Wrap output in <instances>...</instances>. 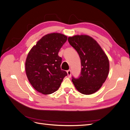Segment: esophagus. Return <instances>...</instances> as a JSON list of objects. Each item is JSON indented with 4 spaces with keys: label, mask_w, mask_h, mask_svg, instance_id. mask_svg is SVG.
I'll return each instance as SVG.
<instances>
[{
    "label": "esophagus",
    "mask_w": 130,
    "mask_h": 130,
    "mask_svg": "<svg viewBox=\"0 0 130 130\" xmlns=\"http://www.w3.org/2000/svg\"><path fill=\"white\" fill-rule=\"evenodd\" d=\"M67 74L69 77H70V76H71V74H72V71L71 70H68L67 71Z\"/></svg>",
    "instance_id": "obj_1"
}]
</instances>
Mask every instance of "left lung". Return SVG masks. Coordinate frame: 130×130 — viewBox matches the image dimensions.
I'll list each match as a JSON object with an SVG mask.
<instances>
[{"label": "left lung", "mask_w": 130, "mask_h": 130, "mask_svg": "<svg viewBox=\"0 0 130 130\" xmlns=\"http://www.w3.org/2000/svg\"><path fill=\"white\" fill-rule=\"evenodd\" d=\"M81 60V71L72 82L78 92L89 95L98 91L109 73L108 58L97 42L88 35H76L68 38Z\"/></svg>", "instance_id": "left-lung-1"}]
</instances>
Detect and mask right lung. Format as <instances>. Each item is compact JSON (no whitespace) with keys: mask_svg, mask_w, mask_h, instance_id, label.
<instances>
[{"mask_svg":"<svg viewBox=\"0 0 130 130\" xmlns=\"http://www.w3.org/2000/svg\"><path fill=\"white\" fill-rule=\"evenodd\" d=\"M67 40V37L61 34L46 35L28 53L26 74L31 85L38 92L50 94L56 92L67 75L61 69L62 58L58 55Z\"/></svg>","mask_w":130,"mask_h":130,"instance_id":"obj_1","label":"right lung"}]
</instances>
